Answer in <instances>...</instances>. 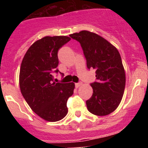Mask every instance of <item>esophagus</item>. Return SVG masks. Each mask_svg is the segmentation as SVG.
Returning <instances> with one entry per match:
<instances>
[{"label": "esophagus", "instance_id": "obj_1", "mask_svg": "<svg viewBox=\"0 0 148 148\" xmlns=\"http://www.w3.org/2000/svg\"><path fill=\"white\" fill-rule=\"evenodd\" d=\"M82 84H82V82H80V83H75V87H76V88H78V87H80V86H82Z\"/></svg>", "mask_w": 148, "mask_h": 148}]
</instances>
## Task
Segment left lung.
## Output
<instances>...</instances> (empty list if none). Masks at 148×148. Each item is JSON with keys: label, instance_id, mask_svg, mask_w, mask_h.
<instances>
[{"label": "left lung", "instance_id": "1", "mask_svg": "<svg viewBox=\"0 0 148 148\" xmlns=\"http://www.w3.org/2000/svg\"><path fill=\"white\" fill-rule=\"evenodd\" d=\"M70 36L80 43L87 67L95 70L96 73L97 82L90 84L93 92L86 101L87 110L96 116L110 114L121 102L126 82L118 49L103 37L87 30Z\"/></svg>", "mask_w": 148, "mask_h": 148}]
</instances>
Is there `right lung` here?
<instances>
[{
    "label": "right lung",
    "instance_id": "obj_1",
    "mask_svg": "<svg viewBox=\"0 0 148 148\" xmlns=\"http://www.w3.org/2000/svg\"><path fill=\"white\" fill-rule=\"evenodd\" d=\"M67 36H46L34 42L22 60L19 85L24 99L40 118L58 121L68 113V98L73 94L75 84L56 83L58 49L70 41Z\"/></svg>",
    "mask_w": 148,
    "mask_h": 148
}]
</instances>
